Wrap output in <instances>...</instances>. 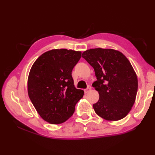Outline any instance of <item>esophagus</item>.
I'll return each mask as SVG.
<instances>
[{"label": "esophagus", "mask_w": 155, "mask_h": 155, "mask_svg": "<svg viewBox=\"0 0 155 155\" xmlns=\"http://www.w3.org/2000/svg\"><path fill=\"white\" fill-rule=\"evenodd\" d=\"M91 90V86H88V87L85 89V91H84V92H85V94H87L88 92H90V91Z\"/></svg>", "instance_id": "obj_1"}]
</instances>
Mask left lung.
Returning a JSON list of instances; mask_svg holds the SVG:
<instances>
[{
    "label": "left lung",
    "instance_id": "left-lung-1",
    "mask_svg": "<svg viewBox=\"0 0 155 155\" xmlns=\"http://www.w3.org/2000/svg\"><path fill=\"white\" fill-rule=\"evenodd\" d=\"M82 58L93 67L97 78L92 84L100 95L93 105L96 113L109 121L125 118L138 91L137 74L128 59L118 50L100 48L85 51Z\"/></svg>",
    "mask_w": 155,
    "mask_h": 155
}]
</instances>
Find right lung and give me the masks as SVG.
<instances>
[{
  "instance_id": "obj_1",
  "label": "right lung",
  "mask_w": 155,
  "mask_h": 155,
  "mask_svg": "<svg viewBox=\"0 0 155 155\" xmlns=\"http://www.w3.org/2000/svg\"><path fill=\"white\" fill-rule=\"evenodd\" d=\"M81 52L67 49L46 51L33 64L28 79V93L40 116L51 124L71 117L84 91L74 85L72 71Z\"/></svg>"
}]
</instances>
